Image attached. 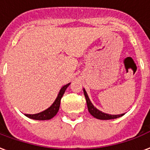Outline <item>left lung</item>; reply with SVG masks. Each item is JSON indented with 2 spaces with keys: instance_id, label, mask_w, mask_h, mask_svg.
I'll return each instance as SVG.
<instances>
[{
  "instance_id": "obj_1",
  "label": "left lung",
  "mask_w": 150,
  "mask_h": 150,
  "mask_svg": "<svg viewBox=\"0 0 150 150\" xmlns=\"http://www.w3.org/2000/svg\"><path fill=\"white\" fill-rule=\"evenodd\" d=\"M83 93L85 95L86 100V104H87V108H88V111L90 112V114L95 117L97 119H100V120H110V119H115V118H117V117H122V115L125 114H121V115H109V114H106L104 112L101 111L98 109H97L94 105L92 104V103L90 100L88 95L86 93V90L83 88Z\"/></svg>"
}]
</instances>
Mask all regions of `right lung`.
<instances>
[{
	"instance_id": "1",
	"label": "right lung",
	"mask_w": 150,
	"mask_h": 150,
	"mask_svg": "<svg viewBox=\"0 0 150 150\" xmlns=\"http://www.w3.org/2000/svg\"><path fill=\"white\" fill-rule=\"evenodd\" d=\"M70 84H71V83L64 85V86H62V88L59 92L58 95L55 98V100L54 101V103L47 109H46L44 111L40 112V113H38V114H34V115H27V114H25L24 115L26 117H29V118L34 119V120H49L51 118H52L58 113L59 106H60L61 98L63 97V95H64V92L67 88V86H69Z\"/></svg>"
}]
</instances>
